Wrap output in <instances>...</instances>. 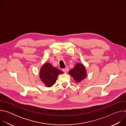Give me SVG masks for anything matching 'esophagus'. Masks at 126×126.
Masks as SVG:
<instances>
[{
	"instance_id": "obj_1",
	"label": "esophagus",
	"mask_w": 126,
	"mask_h": 126,
	"mask_svg": "<svg viewBox=\"0 0 126 126\" xmlns=\"http://www.w3.org/2000/svg\"><path fill=\"white\" fill-rule=\"evenodd\" d=\"M62 71L64 72V73H67V72L69 71V68L68 67H66L65 68H64L62 69Z\"/></svg>"
}]
</instances>
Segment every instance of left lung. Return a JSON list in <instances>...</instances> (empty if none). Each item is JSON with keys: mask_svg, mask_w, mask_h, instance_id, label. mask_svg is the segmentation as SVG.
Here are the masks:
<instances>
[{"mask_svg": "<svg viewBox=\"0 0 126 126\" xmlns=\"http://www.w3.org/2000/svg\"><path fill=\"white\" fill-rule=\"evenodd\" d=\"M69 73L73 77L77 83H79L84 80L87 75L85 68L81 64H77L69 72Z\"/></svg>", "mask_w": 126, "mask_h": 126, "instance_id": "left-lung-1", "label": "left lung"}]
</instances>
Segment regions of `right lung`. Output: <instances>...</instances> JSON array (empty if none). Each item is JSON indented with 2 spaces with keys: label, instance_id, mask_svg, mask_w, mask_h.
Listing matches in <instances>:
<instances>
[{
  "label": "right lung",
  "instance_id": "right-lung-1",
  "mask_svg": "<svg viewBox=\"0 0 126 126\" xmlns=\"http://www.w3.org/2000/svg\"><path fill=\"white\" fill-rule=\"evenodd\" d=\"M63 73L62 71L47 63L44 64L40 70V78L47 87H50L55 83L58 75Z\"/></svg>",
  "mask_w": 126,
  "mask_h": 126
}]
</instances>
